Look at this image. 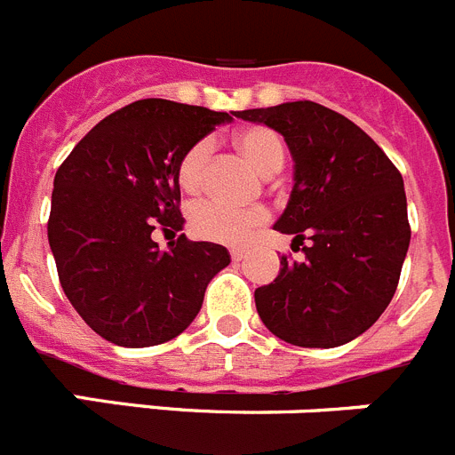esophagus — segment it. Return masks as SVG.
I'll return each instance as SVG.
<instances>
[{
    "label": "esophagus",
    "mask_w": 455,
    "mask_h": 455,
    "mask_svg": "<svg viewBox=\"0 0 455 455\" xmlns=\"http://www.w3.org/2000/svg\"><path fill=\"white\" fill-rule=\"evenodd\" d=\"M244 253H247V251H244V249H231V258H233V260H243Z\"/></svg>",
    "instance_id": "esophagus-1"
}]
</instances>
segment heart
<instances>
[{
    "label": "heart",
    "instance_id": "1",
    "mask_svg": "<svg viewBox=\"0 0 455 455\" xmlns=\"http://www.w3.org/2000/svg\"><path fill=\"white\" fill-rule=\"evenodd\" d=\"M235 147L260 174L269 177L285 163V142L269 126H247L233 138ZM212 142L202 138L186 149L179 161L177 179L186 192H199L206 181V170L211 163ZM267 222V211L263 206L231 208L220 202L195 204L190 211V228L197 237L222 244H240L251 237L256 228Z\"/></svg>",
    "mask_w": 455,
    "mask_h": 455
}]
</instances>
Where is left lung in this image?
Masks as SVG:
<instances>
[{
    "mask_svg": "<svg viewBox=\"0 0 455 455\" xmlns=\"http://www.w3.org/2000/svg\"><path fill=\"white\" fill-rule=\"evenodd\" d=\"M278 131L294 158V186L274 228L308 240L304 263L256 290V310L276 338L331 349L365 333L395 297L411 244L406 192L365 131L315 101L240 110Z\"/></svg>",
    "mask_w": 455,
    "mask_h": 455,
    "instance_id": "8db88e82",
    "label": "left lung"
}]
</instances>
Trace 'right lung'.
<instances>
[{
	"label": "right lung",
	"instance_id": "obj_1",
	"mask_svg": "<svg viewBox=\"0 0 455 455\" xmlns=\"http://www.w3.org/2000/svg\"><path fill=\"white\" fill-rule=\"evenodd\" d=\"M235 113L140 100L110 113L69 151L54 177L47 222L60 285L90 329L117 347L163 345L192 324L227 247L181 231L179 161Z\"/></svg>",
	"mask_w": 455,
	"mask_h": 455
}]
</instances>
